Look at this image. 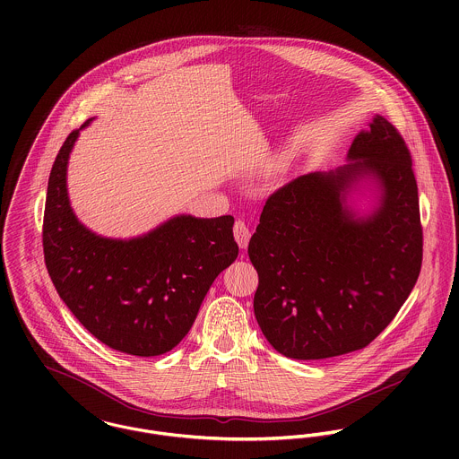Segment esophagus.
I'll use <instances>...</instances> for the list:
<instances>
[{
  "label": "esophagus",
  "instance_id": "34e87169",
  "mask_svg": "<svg viewBox=\"0 0 459 459\" xmlns=\"http://www.w3.org/2000/svg\"><path fill=\"white\" fill-rule=\"evenodd\" d=\"M233 235H235V240L238 244L240 249H246L247 244H249V238H251V230L249 226L244 222V221H237L235 226H233Z\"/></svg>",
  "mask_w": 459,
  "mask_h": 459
}]
</instances>
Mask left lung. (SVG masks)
<instances>
[{
	"label": "left lung",
	"mask_w": 459,
	"mask_h": 459,
	"mask_svg": "<svg viewBox=\"0 0 459 459\" xmlns=\"http://www.w3.org/2000/svg\"><path fill=\"white\" fill-rule=\"evenodd\" d=\"M348 164L277 189L249 242L258 272L255 315L284 357L318 360L366 348L413 290L422 226L411 155L377 115L348 150ZM360 181L379 206L359 216L345 201Z\"/></svg>",
	"instance_id": "left-lung-1"
}]
</instances>
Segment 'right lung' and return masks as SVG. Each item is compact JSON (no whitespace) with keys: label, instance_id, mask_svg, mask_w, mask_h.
Instances as JSON below:
<instances>
[{"label":"right lung","instance_id":"1","mask_svg":"<svg viewBox=\"0 0 459 459\" xmlns=\"http://www.w3.org/2000/svg\"><path fill=\"white\" fill-rule=\"evenodd\" d=\"M79 131L68 134L49 175L42 228L48 272L66 307L99 341L135 357L162 355L187 335L212 282L237 260L235 219L177 215L131 240L91 233L66 193Z\"/></svg>","mask_w":459,"mask_h":459}]
</instances>
